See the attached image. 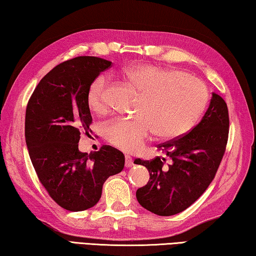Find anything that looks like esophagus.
<instances>
[{"mask_svg": "<svg viewBox=\"0 0 256 256\" xmlns=\"http://www.w3.org/2000/svg\"><path fill=\"white\" fill-rule=\"evenodd\" d=\"M124 165H126V168H132V165H134V160H132V158H130V156L126 155V158H124Z\"/></svg>", "mask_w": 256, "mask_h": 256, "instance_id": "esophagus-1", "label": "esophagus"}]
</instances>
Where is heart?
<instances>
[{"instance_id": "heart-1", "label": "heart", "mask_w": 256, "mask_h": 256, "mask_svg": "<svg viewBox=\"0 0 256 256\" xmlns=\"http://www.w3.org/2000/svg\"><path fill=\"white\" fill-rule=\"evenodd\" d=\"M124 80L138 93V116L116 118L104 128L108 142L126 152H136L154 135L176 138L194 127L207 101L204 84L189 74L155 65L129 66ZM86 103L94 114L106 110V80L98 76L90 84Z\"/></svg>"}]
</instances>
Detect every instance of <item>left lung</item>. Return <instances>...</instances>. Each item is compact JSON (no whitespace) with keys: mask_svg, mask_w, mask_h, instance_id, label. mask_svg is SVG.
<instances>
[{"mask_svg":"<svg viewBox=\"0 0 256 256\" xmlns=\"http://www.w3.org/2000/svg\"><path fill=\"white\" fill-rule=\"evenodd\" d=\"M230 116L224 98L212 93L200 122L186 135L158 146L166 154L152 160H135L150 172V181L136 192L142 207L158 216L182 212L200 198L216 176L225 154Z\"/></svg>","mask_w":256,"mask_h":256,"instance_id":"left-lung-1","label":"left lung"}]
</instances>
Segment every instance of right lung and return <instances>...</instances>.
<instances>
[{"instance_id":"1","label":"right lung","mask_w":256,"mask_h":256,"mask_svg":"<svg viewBox=\"0 0 256 256\" xmlns=\"http://www.w3.org/2000/svg\"><path fill=\"white\" fill-rule=\"evenodd\" d=\"M110 66L93 56L62 62L44 76L26 106L24 135L34 171L52 199L70 212L96 206L103 183L124 166V154L112 146L78 150L80 132L91 130L88 86Z\"/></svg>"}]
</instances>
